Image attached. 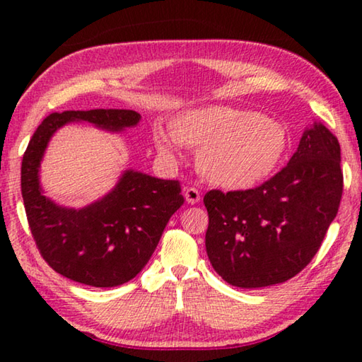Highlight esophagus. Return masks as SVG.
<instances>
[{
	"label": "esophagus",
	"instance_id": "esophagus-1",
	"mask_svg": "<svg viewBox=\"0 0 362 362\" xmlns=\"http://www.w3.org/2000/svg\"><path fill=\"white\" fill-rule=\"evenodd\" d=\"M185 199H187L188 204H196V203H199L201 194H199L198 189L189 187V188H185Z\"/></svg>",
	"mask_w": 362,
	"mask_h": 362
}]
</instances>
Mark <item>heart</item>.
<instances>
[{
  "label": "heart",
  "instance_id": "b5f03b06",
  "mask_svg": "<svg viewBox=\"0 0 362 362\" xmlns=\"http://www.w3.org/2000/svg\"><path fill=\"white\" fill-rule=\"evenodd\" d=\"M169 130L153 129L159 155L177 161L180 145L199 151L198 166L204 179L230 192H246L268 180L289 145L283 122L230 105L185 110L170 119Z\"/></svg>",
  "mask_w": 362,
  "mask_h": 362
}]
</instances>
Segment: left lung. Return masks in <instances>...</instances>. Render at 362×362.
Here are the masks:
<instances>
[{
	"mask_svg": "<svg viewBox=\"0 0 362 362\" xmlns=\"http://www.w3.org/2000/svg\"><path fill=\"white\" fill-rule=\"evenodd\" d=\"M339 140L322 122L303 131L287 166L246 192H207L206 250L223 281L259 289L296 276L313 259L339 212Z\"/></svg>",
	"mask_w": 362,
	"mask_h": 362,
	"instance_id": "obj_1",
	"label": "left lung"
}]
</instances>
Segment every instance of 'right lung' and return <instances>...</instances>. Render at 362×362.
<instances>
[{"label":"right lung","mask_w":362,"mask_h":362,"mask_svg":"<svg viewBox=\"0 0 362 362\" xmlns=\"http://www.w3.org/2000/svg\"><path fill=\"white\" fill-rule=\"evenodd\" d=\"M134 110L52 113L41 122L22 159V198L36 246L49 267L94 287L124 284L142 272L169 218L183 204L180 183L140 170H122L116 185L94 203L66 207L41 187V161L54 134L70 122H90L110 132L139 124Z\"/></svg>","instance_id":"1"}]
</instances>
